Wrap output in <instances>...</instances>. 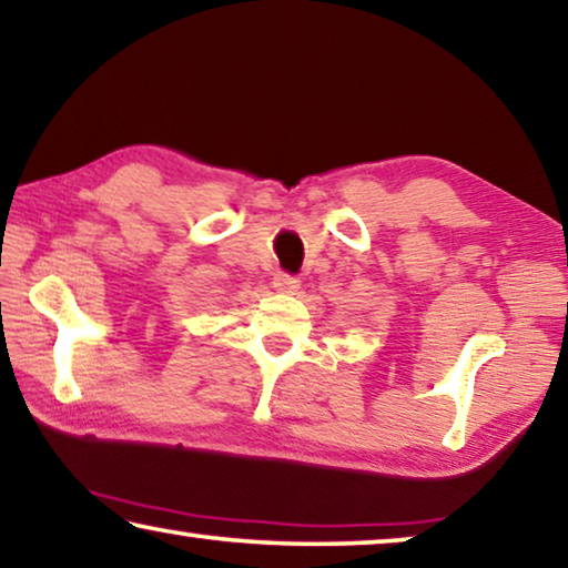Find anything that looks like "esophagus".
<instances>
[{
	"mask_svg": "<svg viewBox=\"0 0 568 568\" xmlns=\"http://www.w3.org/2000/svg\"><path fill=\"white\" fill-rule=\"evenodd\" d=\"M274 286H276L278 292H284V294H294L296 290H300V278L292 276V274H286V272H278L274 276Z\"/></svg>",
	"mask_w": 568,
	"mask_h": 568,
	"instance_id": "obj_1",
	"label": "esophagus"
}]
</instances>
